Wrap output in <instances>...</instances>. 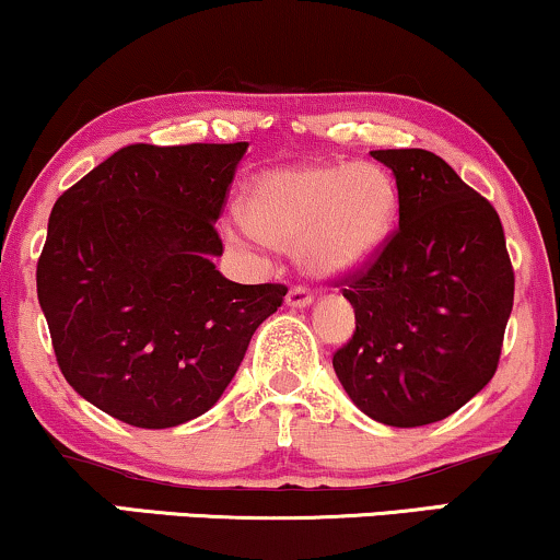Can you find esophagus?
<instances>
[{
  "label": "esophagus",
  "mask_w": 560,
  "mask_h": 560,
  "mask_svg": "<svg viewBox=\"0 0 560 560\" xmlns=\"http://www.w3.org/2000/svg\"><path fill=\"white\" fill-rule=\"evenodd\" d=\"M312 301H314V295L308 293L306 288H301V285L291 288V291H288V295H285V303L291 308H306Z\"/></svg>",
  "instance_id": "obj_1"
}]
</instances>
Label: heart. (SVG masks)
<instances>
[{
    "label": "heart",
    "mask_w": 560,
    "mask_h": 560,
    "mask_svg": "<svg viewBox=\"0 0 560 560\" xmlns=\"http://www.w3.org/2000/svg\"><path fill=\"white\" fill-rule=\"evenodd\" d=\"M244 212L261 244L295 252L306 272L340 278L365 265L389 236L397 186L374 163L299 165L261 176Z\"/></svg>",
    "instance_id": "b5f03b06"
}]
</instances>
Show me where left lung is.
<instances>
[{
    "mask_svg": "<svg viewBox=\"0 0 560 560\" xmlns=\"http://www.w3.org/2000/svg\"><path fill=\"white\" fill-rule=\"evenodd\" d=\"M397 178L399 225L342 278L353 340L332 355L348 397L384 425L416 428L470 402L499 369L514 269L499 212L428 150H374Z\"/></svg>",
    "mask_w": 560,
    "mask_h": 560,
    "instance_id": "left-lung-1",
    "label": "left lung"
}]
</instances>
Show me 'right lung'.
<instances>
[{"label": "right lung", "mask_w": 560, "mask_h": 560, "mask_svg": "<svg viewBox=\"0 0 560 560\" xmlns=\"http://www.w3.org/2000/svg\"><path fill=\"white\" fill-rule=\"evenodd\" d=\"M248 142L129 144L69 186L40 252L38 303L61 374L137 428L218 402L285 285L220 275L215 220Z\"/></svg>", "instance_id": "right-lung-1"}]
</instances>
